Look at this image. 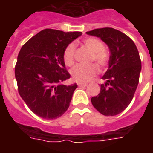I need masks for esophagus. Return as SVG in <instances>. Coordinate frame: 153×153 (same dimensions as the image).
<instances>
[{"label": "esophagus", "mask_w": 153, "mask_h": 153, "mask_svg": "<svg viewBox=\"0 0 153 153\" xmlns=\"http://www.w3.org/2000/svg\"><path fill=\"white\" fill-rule=\"evenodd\" d=\"M78 86H86L87 83H82V82H78Z\"/></svg>", "instance_id": "obj_1"}]
</instances>
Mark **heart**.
<instances>
[{
    "mask_svg": "<svg viewBox=\"0 0 153 153\" xmlns=\"http://www.w3.org/2000/svg\"><path fill=\"white\" fill-rule=\"evenodd\" d=\"M84 46L91 51L90 62H95L101 69H104L108 66L109 62V54L104 49V44L97 38L89 37L83 40ZM75 47L73 44H68L63 51V62L68 67H71L74 63ZM98 69L95 64L88 66L78 65L71 71L72 79L79 82H87L98 74Z\"/></svg>",
    "mask_w": 153,
    "mask_h": 153,
    "instance_id": "heart-1",
    "label": "heart"
}]
</instances>
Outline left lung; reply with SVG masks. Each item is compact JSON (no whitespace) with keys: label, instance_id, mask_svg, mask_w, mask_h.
Returning <instances> with one entry per match:
<instances>
[{"label":"left lung","instance_id":"left-lung-1","mask_svg":"<svg viewBox=\"0 0 153 153\" xmlns=\"http://www.w3.org/2000/svg\"><path fill=\"white\" fill-rule=\"evenodd\" d=\"M86 34L99 37L110 51L109 68L102 77L101 91L91 98L94 107L105 116H115L128 107L139 83L141 61L134 42L112 27L97 28Z\"/></svg>","mask_w":153,"mask_h":153}]
</instances>
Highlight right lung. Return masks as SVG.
Wrapping results in <instances>:
<instances>
[{
  "label": "right lung",
  "mask_w": 153,
  "mask_h": 153,
  "mask_svg": "<svg viewBox=\"0 0 153 153\" xmlns=\"http://www.w3.org/2000/svg\"><path fill=\"white\" fill-rule=\"evenodd\" d=\"M82 35L42 30L20 49L15 67L18 92L31 111L44 119H55L67 111L77 84L70 79L62 59L66 47Z\"/></svg>",
  "instance_id": "add662e5"
}]
</instances>
